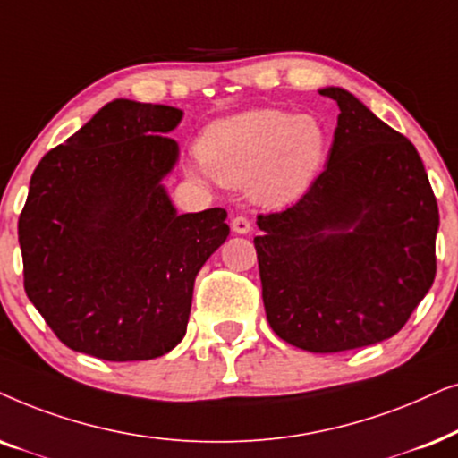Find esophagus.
I'll return each instance as SVG.
<instances>
[{"label":"esophagus","instance_id":"1","mask_svg":"<svg viewBox=\"0 0 458 458\" xmlns=\"http://www.w3.org/2000/svg\"><path fill=\"white\" fill-rule=\"evenodd\" d=\"M233 233L236 234H249L251 233V219L245 216H236L233 219Z\"/></svg>","mask_w":458,"mask_h":458}]
</instances>
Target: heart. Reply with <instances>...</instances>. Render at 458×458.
I'll list each match as a JSON object with an SVG mask.
<instances>
[{"mask_svg": "<svg viewBox=\"0 0 458 458\" xmlns=\"http://www.w3.org/2000/svg\"><path fill=\"white\" fill-rule=\"evenodd\" d=\"M199 152V174L236 188L251 184L259 203L283 205L318 178L328 131L314 114L253 108L207 127Z\"/></svg>", "mask_w": 458, "mask_h": 458, "instance_id": "obj_1", "label": "heart"}]
</instances>
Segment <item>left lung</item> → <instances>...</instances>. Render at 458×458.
<instances>
[{
    "label": "left lung",
    "mask_w": 458,
    "mask_h": 458,
    "mask_svg": "<svg viewBox=\"0 0 458 458\" xmlns=\"http://www.w3.org/2000/svg\"><path fill=\"white\" fill-rule=\"evenodd\" d=\"M339 106L327 169L289 209L258 216L261 297L272 331L314 353L394 337L436 278L440 213L411 140L356 96Z\"/></svg>",
    "instance_id": "8db88e82"
}]
</instances>
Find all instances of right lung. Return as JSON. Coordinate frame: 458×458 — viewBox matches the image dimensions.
<instances>
[{"label":"right lung","mask_w":458,"mask_h":458,"mask_svg":"<svg viewBox=\"0 0 458 458\" xmlns=\"http://www.w3.org/2000/svg\"><path fill=\"white\" fill-rule=\"evenodd\" d=\"M184 113L108 102L30 175L18 219L24 291L71 350L152 360L186 335L194 278L228 239L224 209L178 213L163 180Z\"/></svg>","instance_id":"1"}]
</instances>
